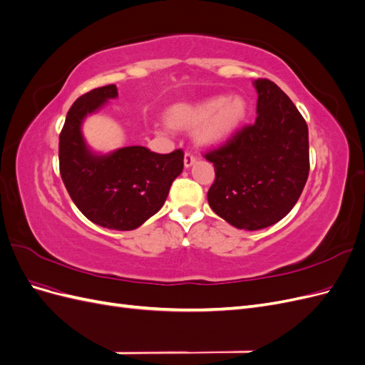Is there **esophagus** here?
<instances>
[{
  "mask_svg": "<svg viewBox=\"0 0 365 365\" xmlns=\"http://www.w3.org/2000/svg\"><path fill=\"white\" fill-rule=\"evenodd\" d=\"M195 161H196V157L193 155V153L185 152V155H184V165H185V168H190V165L195 164Z\"/></svg>",
  "mask_w": 365,
  "mask_h": 365,
  "instance_id": "1",
  "label": "esophagus"
}]
</instances>
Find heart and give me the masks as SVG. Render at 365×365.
Masks as SVG:
<instances>
[{"instance_id":"obj_1","label":"heart","mask_w":365,"mask_h":365,"mask_svg":"<svg viewBox=\"0 0 365 365\" xmlns=\"http://www.w3.org/2000/svg\"><path fill=\"white\" fill-rule=\"evenodd\" d=\"M248 113L245 97L213 96L190 105H176L169 111V120L173 126L193 128L197 141L204 145H215L230 138L244 123Z\"/></svg>"}]
</instances>
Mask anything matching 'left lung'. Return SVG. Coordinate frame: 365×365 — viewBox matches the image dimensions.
Segmentation results:
<instances>
[{
    "label": "left lung",
    "instance_id": "1",
    "mask_svg": "<svg viewBox=\"0 0 365 365\" xmlns=\"http://www.w3.org/2000/svg\"><path fill=\"white\" fill-rule=\"evenodd\" d=\"M257 117L222 146L205 153L216 178L207 193L213 212L239 230L279 222L300 197L309 175V132L280 88L254 81Z\"/></svg>",
    "mask_w": 365,
    "mask_h": 365
}]
</instances>
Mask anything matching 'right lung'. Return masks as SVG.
Listing matches in <instances>:
<instances>
[{
	"mask_svg": "<svg viewBox=\"0 0 365 365\" xmlns=\"http://www.w3.org/2000/svg\"><path fill=\"white\" fill-rule=\"evenodd\" d=\"M118 96L115 85L96 88L70 108L59 135V170L73 202L91 222L118 231L135 230L155 215L182 172L184 152L155 153L128 146L108 155L91 152L82 135L86 115Z\"/></svg>",
	"mask_w": 365,
	"mask_h": 365,
	"instance_id": "right-lung-1",
	"label": "right lung"
}]
</instances>
